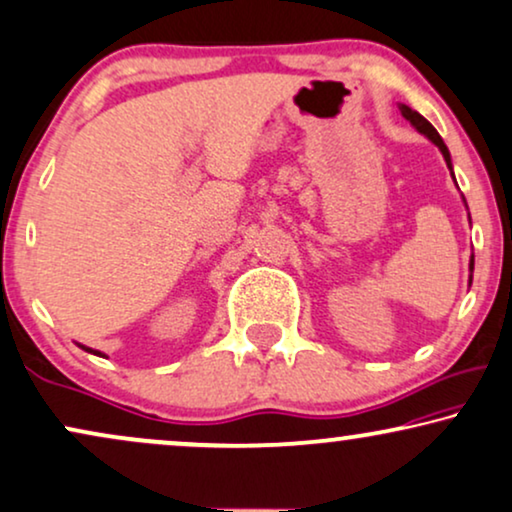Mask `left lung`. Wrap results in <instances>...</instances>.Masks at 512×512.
Instances as JSON below:
<instances>
[{
	"label": "left lung",
	"instance_id": "obj_1",
	"mask_svg": "<svg viewBox=\"0 0 512 512\" xmlns=\"http://www.w3.org/2000/svg\"><path fill=\"white\" fill-rule=\"evenodd\" d=\"M399 111H401V115H404L406 120L411 122L413 127L418 129L420 134H425V137H428V139L432 141V144H435V146L439 148V151H442L444 160H446V167H449V170H451V155H449V148H446V144L442 141V137H439V134H437V129L432 127L430 122L423 118V115L416 113V111H411L409 106H404V103H399ZM451 177H454V170H451ZM454 181H456V179H454ZM463 200H465V198H463ZM465 208H468V205H465ZM472 269H475V257H470V271H472ZM470 283H472V274H470Z\"/></svg>",
	"mask_w": 512,
	"mask_h": 512
}]
</instances>
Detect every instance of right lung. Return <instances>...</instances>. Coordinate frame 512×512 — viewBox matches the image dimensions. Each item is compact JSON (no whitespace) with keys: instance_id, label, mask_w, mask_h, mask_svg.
<instances>
[{"instance_id":"1","label":"right lung","mask_w":512,"mask_h":512,"mask_svg":"<svg viewBox=\"0 0 512 512\" xmlns=\"http://www.w3.org/2000/svg\"><path fill=\"white\" fill-rule=\"evenodd\" d=\"M82 349H84V352H92V354H99V357H103V354L101 352H96V349H89V347H84V345H80Z\"/></svg>"}]
</instances>
